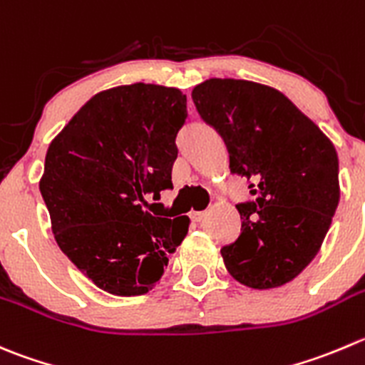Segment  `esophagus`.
<instances>
[{
    "label": "esophagus",
    "instance_id": "esophagus-1",
    "mask_svg": "<svg viewBox=\"0 0 365 365\" xmlns=\"http://www.w3.org/2000/svg\"><path fill=\"white\" fill-rule=\"evenodd\" d=\"M207 215H208V212H192V214H190V217H192V221L201 222V221H205V217H207Z\"/></svg>",
    "mask_w": 365,
    "mask_h": 365
}]
</instances>
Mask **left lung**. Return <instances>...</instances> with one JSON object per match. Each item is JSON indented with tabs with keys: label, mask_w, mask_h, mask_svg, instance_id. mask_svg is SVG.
<instances>
[{
	"label": "left lung",
	"mask_w": 365,
	"mask_h": 365,
	"mask_svg": "<svg viewBox=\"0 0 365 365\" xmlns=\"http://www.w3.org/2000/svg\"><path fill=\"white\" fill-rule=\"evenodd\" d=\"M192 101L230 153L232 173L251 180L237 205L239 239L221 250L228 272L251 289L294 280L327 237L341 197L331 140L287 96L247 80L210 78Z\"/></svg>",
	"instance_id": "left-lung-1"
}]
</instances>
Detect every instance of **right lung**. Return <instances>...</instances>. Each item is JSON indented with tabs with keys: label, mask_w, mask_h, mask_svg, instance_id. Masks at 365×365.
<instances>
[{
	"label": "right lung",
	"mask_w": 365,
	"mask_h": 365,
	"mask_svg": "<svg viewBox=\"0 0 365 365\" xmlns=\"http://www.w3.org/2000/svg\"><path fill=\"white\" fill-rule=\"evenodd\" d=\"M185 119L180 88L119 85L94 94L49 144L38 189L53 235L101 291L150 292L189 232L187 215L146 210L150 197L173 187Z\"/></svg>",
	"instance_id": "right-lung-1"
}]
</instances>
